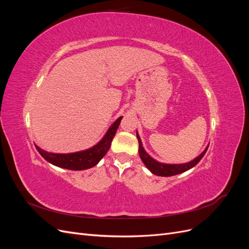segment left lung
Listing matches in <instances>:
<instances>
[{
	"mask_svg": "<svg viewBox=\"0 0 249 249\" xmlns=\"http://www.w3.org/2000/svg\"><path fill=\"white\" fill-rule=\"evenodd\" d=\"M137 135V139L139 142V156L141 158L142 162L144 163V165L146 166V168L154 173L156 176H159V177H171V176H176V175H179V173L185 172L187 170H189L191 168H193L195 165H196L201 159L202 157L205 156L207 149L209 147V145L205 148L203 152L197 156L195 159H193L190 162H187V163H183V164H167V163H161L159 161L155 160L153 157H150L146 152L144 147L142 145V142L140 139V136L138 132H136Z\"/></svg>",
	"mask_w": 249,
	"mask_h": 249,
	"instance_id": "8db88e82",
	"label": "left lung"
}]
</instances>
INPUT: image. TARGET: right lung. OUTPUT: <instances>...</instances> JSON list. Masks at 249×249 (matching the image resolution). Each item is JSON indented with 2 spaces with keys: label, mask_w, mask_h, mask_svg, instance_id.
<instances>
[{
  "label": "right lung",
  "mask_w": 249,
  "mask_h": 249,
  "mask_svg": "<svg viewBox=\"0 0 249 249\" xmlns=\"http://www.w3.org/2000/svg\"><path fill=\"white\" fill-rule=\"evenodd\" d=\"M123 116L118 117L113 123L104 137L92 147L81 150V152L71 153V154H55L49 153L35 144L36 149L43 157L44 160L49 163L55 165L60 168H65L70 170H85L91 168L99 163L102 158L107 154L111 146V142L115 136V133L118 129V125L122 122Z\"/></svg>",
  "instance_id": "obj_1"
}]
</instances>
